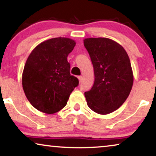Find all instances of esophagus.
<instances>
[{"label": "esophagus", "instance_id": "34e87169", "mask_svg": "<svg viewBox=\"0 0 156 156\" xmlns=\"http://www.w3.org/2000/svg\"><path fill=\"white\" fill-rule=\"evenodd\" d=\"M78 79H79V82H80V83H82V76H78Z\"/></svg>", "mask_w": 156, "mask_h": 156}]
</instances>
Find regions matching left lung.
<instances>
[{
	"mask_svg": "<svg viewBox=\"0 0 156 156\" xmlns=\"http://www.w3.org/2000/svg\"><path fill=\"white\" fill-rule=\"evenodd\" d=\"M84 44L94 72L93 87L84 93L87 105L97 114H110L124 103L133 86L129 55L120 44L108 38H87Z\"/></svg>",
	"mask_w": 156,
	"mask_h": 156,
	"instance_id": "1",
	"label": "left lung"
}]
</instances>
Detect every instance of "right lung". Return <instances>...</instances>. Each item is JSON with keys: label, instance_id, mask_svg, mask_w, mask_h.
<instances>
[{"label": "right lung", "instance_id": "obj_1", "mask_svg": "<svg viewBox=\"0 0 156 156\" xmlns=\"http://www.w3.org/2000/svg\"><path fill=\"white\" fill-rule=\"evenodd\" d=\"M76 42L67 37L44 41L32 51L22 76L25 94L33 106L45 114L65 107L79 80L70 74L67 56Z\"/></svg>", "mask_w": 156, "mask_h": 156}]
</instances>
